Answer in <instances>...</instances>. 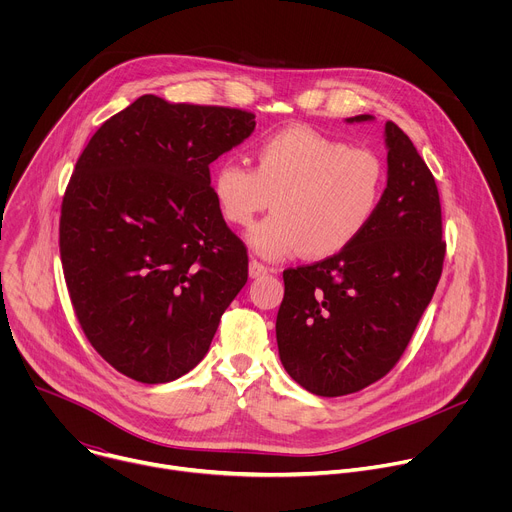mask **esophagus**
I'll list each match as a JSON object with an SVG mask.
<instances>
[{
  "instance_id": "obj_1",
  "label": "esophagus",
  "mask_w": 512,
  "mask_h": 512,
  "mask_svg": "<svg viewBox=\"0 0 512 512\" xmlns=\"http://www.w3.org/2000/svg\"><path fill=\"white\" fill-rule=\"evenodd\" d=\"M271 269L265 265V263H261V261H257V259H251L249 261V275L251 277H263V275H267Z\"/></svg>"
}]
</instances>
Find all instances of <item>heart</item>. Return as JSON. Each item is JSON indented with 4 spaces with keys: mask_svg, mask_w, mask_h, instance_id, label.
I'll use <instances>...</instances> for the list:
<instances>
[{
    "mask_svg": "<svg viewBox=\"0 0 512 512\" xmlns=\"http://www.w3.org/2000/svg\"><path fill=\"white\" fill-rule=\"evenodd\" d=\"M387 190V166L369 148L310 127L265 137L255 168L227 160L212 174V194L229 223H257L249 241L267 259H326L356 243L373 225Z\"/></svg>",
    "mask_w": 512,
    "mask_h": 512,
    "instance_id": "heart-1",
    "label": "heart"
}]
</instances>
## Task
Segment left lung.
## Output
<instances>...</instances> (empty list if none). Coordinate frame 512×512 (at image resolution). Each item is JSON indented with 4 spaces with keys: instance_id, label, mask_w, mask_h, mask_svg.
Wrapping results in <instances>:
<instances>
[{
    "instance_id": "8db88e82",
    "label": "left lung",
    "mask_w": 512,
    "mask_h": 512,
    "mask_svg": "<svg viewBox=\"0 0 512 512\" xmlns=\"http://www.w3.org/2000/svg\"><path fill=\"white\" fill-rule=\"evenodd\" d=\"M385 141L387 190L367 233L338 255L283 271L279 358L291 379L320 397L350 395L383 379L442 277L446 241L433 174L393 121L385 123Z\"/></svg>"
}]
</instances>
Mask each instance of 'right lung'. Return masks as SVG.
I'll return each mask as SVG.
<instances>
[{
  "label": "right lung",
  "mask_w": 512,
  "mask_h": 512,
  "mask_svg": "<svg viewBox=\"0 0 512 512\" xmlns=\"http://www.w3.org/2000/svg\"><path fill=\"white\" fill-rule=\"evenodd\" d=\"M253 129L245 109L143 95L77 160L60 206L64 281L87 340L121 375L158 385L192 371L247 283V247L208 166Z\"/></svg>",
  "instance_id": "right-lung-1"
}]
</instances>
